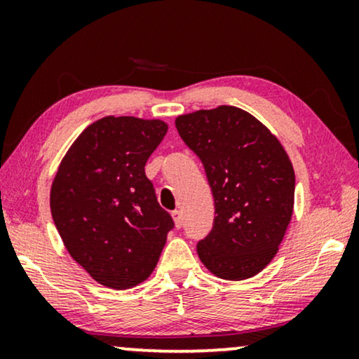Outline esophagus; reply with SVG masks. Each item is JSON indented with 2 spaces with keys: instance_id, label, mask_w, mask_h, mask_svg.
I'll return each mask as SVG.
<instances>
[{
  "instance_id": "esophagus-1",
  "label": "esophagus",
  "mask_w": 359,
  "mask_h": 359,
  "mask_svg": "<svg viewBox=\"0 0 359 359\" xmlns=\"http://www.w3.org/2000/svg\"><path fill=\"white\" fill-rule=\"evenodd\" d=\"M171 215H173L176 229H180L181 225H183V217H181V212H180V210H173V212H171Z\"/></svg>"
}]
</instances>
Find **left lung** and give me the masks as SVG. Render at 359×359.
Returning <instances> with one entry per match:
<instances>
[{
	"label": "left lung",
	"instance_id": "left-lung-1",
	"mask_svg": "<svg viewBox=\"0 0 359 359\" xmlns=\"http://www.w3.org/2000/svg\"><path fill=\"white\" fill-rule=\"evenodd\" d=\"M186 145L203 161L215 217L198 255L230 281L258 274L278 253L292 217L296 176L279 140L247 111L219 106L178 116Z\"/></svg>",
	"mask_w": 359,
	"mask_h": 359
}]
</instances>
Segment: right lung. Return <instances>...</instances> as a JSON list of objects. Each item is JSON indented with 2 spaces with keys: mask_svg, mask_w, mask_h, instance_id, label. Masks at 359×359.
I'll return each mask as SVG.
<instances>
[{
  "mask_svg": "<svg viewBox=\"0 0 359 359\" xmlns=\"http://www.w3.org/2000/svg\"><path fill=\"white\" fill-rule=\"evenodd\" d=\"M166 130L158 119L102 117L81 132L58 166L53 222L72 258L102 286L121 291L145 281L175 227L145 176Z\"/></svg>",
  "mask_w": 359,
  "mask_h": 359,
  "instance_id": "obj_1",
  "label": "right lung"
}]
</instances>
